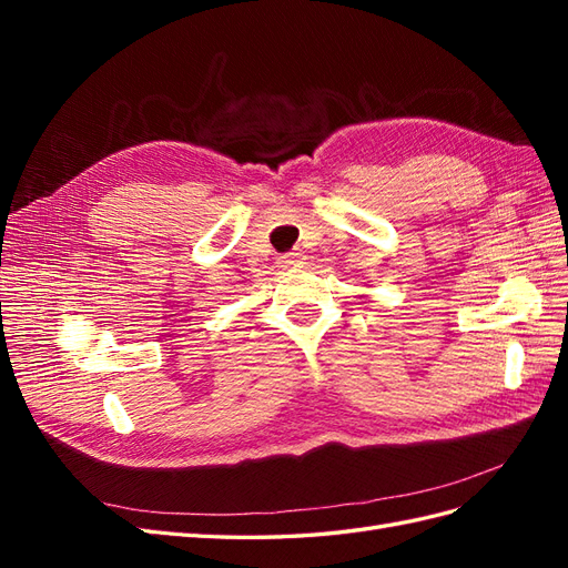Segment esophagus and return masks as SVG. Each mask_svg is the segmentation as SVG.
<instances>
[{
    "label": "esophagus",
    "instance_id": "1",
    "mask_svg": "<svg viewBox=\"0 0 568 568\" xmlns=\"http://www.w3.org/2000/svg\"><path fill=\"white\" fill-rule=\"evenodd\" d=\"M303 261H305V255L301 251H294V253H288V255H282L280 257V265L282 267H301Z\"/></svg>",
    "mask_w": 568,
    "mask_h": 568
}]
</instances>
